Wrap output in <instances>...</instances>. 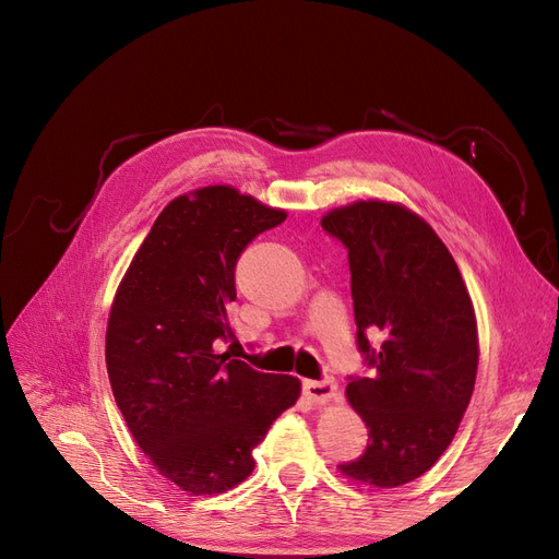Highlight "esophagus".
<instances>
[{"mask_svg":"<svg viewBox=\"0 0 559 559\" xmlns=\"http://www.w3.org/2000/svg\"><path fill=\"white\" fill-rule=\"evenodd\" d=\"M304 394L312 401V403H331V401H337L340 392H337V383L333 378H326V380H306L304 383Z\"/></svg>","mask_w":559,"mask_h":559,"instance_id":"esophagus-1","label":"esophagus"}]
</instances>
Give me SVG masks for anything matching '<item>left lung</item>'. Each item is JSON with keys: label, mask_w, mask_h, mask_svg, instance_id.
Listing matches in <instances>:
<instances>
[{"label": "left lung", "mask_w": 559, "mask_h": 559, "mask_svg": "<svg viewBox=\"0 0 559 559\" xmlns=\"http://www.w3.org/2000/svg\"><path fill=\"white\" fill-rule=\"evenodd\" d=\"M321 226L348 249L358 348L373 367L346 399L369 428L340 474L380 489L424 476L453 442L478 371V324L457 264L430 224L394 201H354ZM384 333L373 352L364 335Z\"/></svg>", "instance_id": "left-lung-1"}]
</instances>
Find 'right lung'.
Masks as SVG:
<instances>
[{
    "label": "right lung",
    "mask_w": 559,
    "mask_h": 559,
    "mask_svg": "<svg viewBox=\"0 0 559 559\" xmlns=\"http://www.w3.org/2000/svg\"><path fill=\"white\" fill-rule=\"evenodd\" d=\"M285 217L230 186L176 197L115 292L106 326L115 403L156 472L192 496L247 480L251 451L301 394L299 378L215 348L233 335L235 262Z\"/></svg>",
    "instance_id": "add662e5"
}]
</instances>
